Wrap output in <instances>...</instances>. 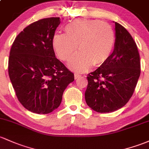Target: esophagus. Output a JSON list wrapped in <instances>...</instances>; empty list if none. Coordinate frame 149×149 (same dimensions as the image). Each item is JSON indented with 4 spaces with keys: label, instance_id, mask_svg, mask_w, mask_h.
<instances>
[{
    "label": "esophagus",
    "instance_id": "obj_1",
    "mask_svg": "<svg viewBox=\"0 0 149 149\" xmlns=\"http://www.w3.org/2000/svg\"><path fill=\"white\" fill-rule=\"evenodd\" d=\"M81 77V75L80 74H77V73H75L74 74V79H78V78H79Z\"/></svg>",
    "mask_w": 149,
    "mask_h": 149
}]
</instances>
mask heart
Returning a JSON list of instances; mask_svg holds the SVG:
<instances>
[{
    "label": "heart",
    "instance_id": "obj_1",
    "mask_svg": "<svg viewBox=\"0 0 149 149\" xmlns=\"http://www.w3.org/2000/svg\"><path fill=\"white\" fill-rule=\"evenodd\" d=\"M65 34L57 33L52 39L56 54L68 62L79 47L80 52L69 63L77 72H84L92 65L100 66L109 60L116 44V35L108 24L99 20L77 19L65 26Z\"/></svg>",
    "mask_w": 149,
    "mask_h": 149
}]
</instances>
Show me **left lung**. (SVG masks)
<instances>
[{
	"mask_svg": "<svg viewBox=\"0 0 149 149\" xmlns=\"http://www.w3.org/2000/svg\"><path fill=\"white\" fill-rule=\"evenodd\" d=\"M115 30L116 44L111 57L87 77L86 102L99 113L111 112L124 107L132 97L141 74L135 41L116 22Z\"/></svg>",
	"mask_w": 149,
	"mask_h": 149,
	"instance_id": "obj_1",
	"label": "left lung"
}]
</instances>
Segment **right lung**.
<instances>
[{
  "label": "right lung",
  "mask_w": 149,
  "mask_h": 149,
  "mask_svg": "<svg viewBox=\"0 0 149 149\" xmlns=\"http://www.w3.org/2000/svg\"><path fill=\"white\" fill-rule=\"evenodd\" d=\"M60 17L34 22L15 38L8 60V74L19 102L28 111L45 114L60 105L74 74L57 57L52 45Z\"/></svg>",
  "instance_id": "obj_1"
}]
</instances>
